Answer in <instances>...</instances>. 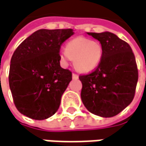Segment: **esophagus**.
I'll return each mask as SVG.
<instances>
[{
  "mask_svg": "<svg viewBox=\"0 0 146 146\" xmlns=\"http://www.w3.org/2000/svg\"><path fill=\"white\" fill-rule=\"evenodd\" d=\"M72 78H73V79H78V78H79V76H78L77 74H76V73H73V74H72Z\"/></svg>",
  "mask_w": 146,
  "mask_h": 146,
  "instance_id": "esophagus-1",
  "label": "esophagus"
}]
</instances>
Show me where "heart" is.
Listing matches in <instances>:
<instances>
[{
	"label": "heart",
	"instance_id": "obj_1",
	"mask_svg": "<svg viewBox=\"0 0 146 146\" xmlns=\"http://www.w3.org/2000/svg\"><path fill=\"white\" fill-rule=\"evenodd\" d=\"M104 48L97 41H92L84 37H77L70 41L66 49L60 53L64 64L73 60L75 68L80 72H90L94 70L103 59Z\"/></svg>",
	"mask_w": 146,
	"mask_h": 146
}]
</instances>
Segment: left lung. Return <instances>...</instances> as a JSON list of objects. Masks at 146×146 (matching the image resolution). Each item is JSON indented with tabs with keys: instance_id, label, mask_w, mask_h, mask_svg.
Segmentation results:
<instances>
[{
	"instance_id": "1",
	"label": "left lung",
	"mask_w": 146,
	"mask_h": 146,
	"mask_svg": "<svg viewBox=\"0 0 146 146\" xmlns=\"http://www.w3.org/2000/svg\"><path fill=\"white\" fill-rule=\"evenodd\" d=\"M87 33L100 42L104 56L96 69L79 76L82 83L81 99L91 113L111 117L134 98L138 80L135 55L127 42L113 33Z\"/></svg>"
}]
</instances>
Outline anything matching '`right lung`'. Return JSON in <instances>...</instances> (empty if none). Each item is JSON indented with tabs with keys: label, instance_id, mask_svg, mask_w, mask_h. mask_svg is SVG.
Listing matches in <instances>:
<instances>
[{
	"label": "right lung",
	"instance_id": "right-lung-1",
	"mask_svg": "<svg viewBox=\"0 0 146 146\" xmlns=\"http://www.w3.org/2000/svg\"><path fill=\"white\" fill-rule=\"evenodd\" d=\"M73 29H39L24 40L11 60L9 84L14 104L26 117L43 120L58 110L72 73L60 66L62 43Z\"/></svg>",
	"mask_w": 146,
	"mask_h": 146
}]
</instances>
